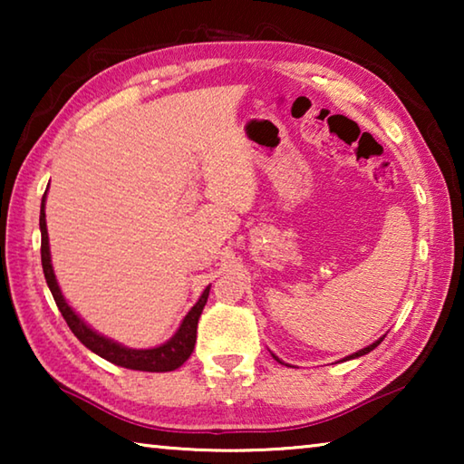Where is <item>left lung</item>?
<instances>
[{"mask_svg": "<svg viewBox=\"0 0 464 464\" xmlns=\"http://www.w3.org/2000/svg\"><path fill=\"white\" fill-rule=\"evenodd\" d=\"M384 340V337H381V340H376L374 343H371V345H368V348H364V350H360V352H356V354H352V356H348V358H358V356H364V354H368V352H372L374 348H376V345H379L381 342ZM274 358H276V356H274ZM278 360V358H276ZM278 362L280 364H285V362H282V360H278Z\"/></svg>", "mask_w": 464, "mask_h": 464, "instance_id": "8db88e82", "label": "left lung"}]
</instances>
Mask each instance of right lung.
I'll use <instances>...</instances> for the list:
<instances>
[{
	"mask_svg": "<svg viewBox=\"0 0 464 464\" xmlns=\"http://www.w3.org/2000/svg\"><path fill=\"white\" fill-rule=\"evenodd\" d=\"M46 196V192H44ZM44 196L41 202V260H43V272L46 278V285H49L54 303L61 311L63 319L67 321V325L72 332L75 334L77 340H80L85 348H90L93 354L102 356L108 362H112L116 366L122 368H130V371H145V372H169L176 371V368L182 366L188 358H190L194 343H196V327H198V319L200 313L207 304L208 298V290L207 286L202 296L198 298V303L194 304L192 311L184 317L182 325L176 332V335L171 337L169 342H166L160 348H151V350H130L124 348V345L116 343L108 337L100 335L93 332L92 327H88L82 321V317L75 315V311L69 307L65 303V298L61 295V288L57 285V278H54L53 266H51V251H49V233H46V221H44Z\"/></svg>",
	"mask_w": 464,
	"mask_h": 464,
	"instance_id": "add662e5",
	"label": "right lung"
}]
</instances>
